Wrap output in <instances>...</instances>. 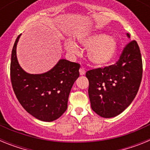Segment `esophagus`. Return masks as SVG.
<instances>
[{"instance_id":"34e87169","label":"esophagus","mask_w":150,"mask_h":150,"mask_svg":"<svg viewBox=\"0 0 150 150\" xmlns=\"http://www.w3.org/2000/svg\"><path fill=\"white\" fill-rule=\"evenodd\" d=\"M85 74H86V71H85L84 69L83 68L79 69V74H80V75H84Z\"/></svg>"}]
</instances>
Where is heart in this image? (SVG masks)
<instances>
[{
	"label": "heart",
	"instance_id": "b5f03b06",
	"mask_svg": "<svg viewBox=\"0 0 150 150\" xmlns=\"http://www.w3.org/2000/svg\"><path fill=\"white\" fill-rule=\"evenodd\" d=\"M79 43L88 50V59L96 65H105L114 59L117 51V44L114 39L104 34H96L79 39ZM66 49L74 54L79 50L76 43L67 41Z\"/></svg>",
	"mask_w": 150,
	"mask_h": 150
}]
</instances>
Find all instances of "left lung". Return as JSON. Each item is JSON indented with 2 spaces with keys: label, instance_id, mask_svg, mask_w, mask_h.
Listing matches in <instances>:
<instances>
[{
  "label": "left lung",
  "instance_id": "left-lung-1",
  "mask_svg": "<svg viewBox=\"0 0 150 150\" xmlns=\"http://www.w3.org/2000/svg\"><path fill=\"white\" fill-rule=\"evenodd\" d=\"M127 36L130 38L129 34ZM142 74L140 50L133 40L125 45L114 64L92 69L86 74L91 109L104 118L120 114L134 99Z\"/></svg>",
  "mask_w": 150,
  "mask_h": 150
}]
</instances>
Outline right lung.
Listing matches in <instances>:
<instances>
[{"instance_id": "add662e5", "label": "right lung", "mask_w": 150, "mask_h": 150, "mask_svg": "<svg viewBox=\"0 0 150 150\" xmlns=\"http://www.w3.org/2000/svg\"><path fill=\"white\" fill-rule=\"evenodd\" d=\"M17 37L13 47L10 79L18 102L38 120L52 122L59 119L67 108L69 94L79 77L80 64L61 59L48 72L30 74L19 66L16 57Z\"/></svg>"}]
</instances>
